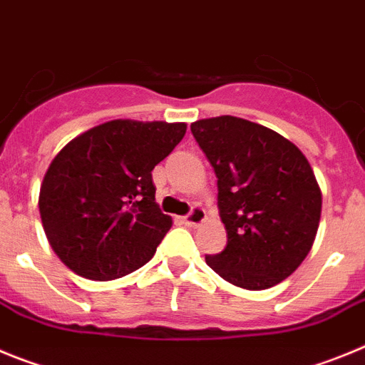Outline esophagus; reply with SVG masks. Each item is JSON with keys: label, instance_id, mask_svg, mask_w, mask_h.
Listing matches in <instances>:
<instances>
[{"label": "esophagus", "instance_id": "34e87169", "mask_svg": "<svg viewBox=\"0 0 365 365\" xmlns=\"http://www.w3.org/2000/svg\"><path fill=\"white\" fill-rule=\"evenodd\" d=\"M183 222H185V225H189V227H196V225L205 222V211H203L202 207H195V209L183 218Z\"/></svg>", "mask_w": 365, "mask_h": 365}]
</instances>
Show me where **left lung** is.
Listing matches in <instances>:
<instances>
[{
	"label": "left lung",
	"mask_w": 365,
	"mask_h": 365,
	"mask_svg": "<svg viewBox=\"0 0 365 365\" xmlns=\"http://www.w3.org/2000/svg\"><path fill=\"white\" fill-rule=\"evenodd\" d=\"M218 178L227 247L205 256L223 280L262 291L293 274L311 251L322 192L294 143L249 120L218 116L190 125Z\"/></svg>",
	"instance_id": "obj_1"
}]
</instances>
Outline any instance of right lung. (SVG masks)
<instances>
[{"instance_id": "obj_1", "label": "right lung", "mask_w": 365, "mask_h": 365, "mask_svg": "<svg viewBox=\"0 0 365 365\" xmlns=\"http://www.w3.org/2000/svg\"><path fill=\"white\" fill-rule=\"evenodd\" d=\"M185 123L113 120L56 154L39 189L45 235L80 277L107 282L145 265L173 225L154 200L153 169Z\"/></svg>"}]
</instances>
